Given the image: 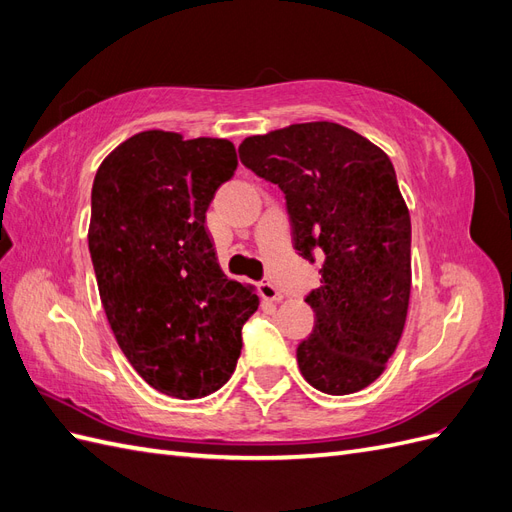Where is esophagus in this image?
I'll use <instances>...</instances> for the list:
<instances>
[{"instance_id": "34e87169", "label": "esophagus", "mask_w": 512, "mask_h": 512, "mask_svg": "<svg viewBox=\"0 0 512 512\" xmlns=\"http://www.w3.org/2000/svg\"><path fill=\"white\" fill-rule=\"evenodd\" d=\"M258 290H260V297L267 299V301H273V303H280L284 299V294L277 290L275 284L271 282H260L258 284Z\"/></svg>"}]
</instances>
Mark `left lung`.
<instances>
[{"mask_svg": "<svg viewBox=\"0 0 512 512\" xmlns=\"http://www.w3.org/2000/svg\"><path fill=\"white\" fill-rule=\"evenodd\" d=\"M239 158L280 185L294 250L322 262L305 299L314 331L297 348L301 376L327 395L365 389L393 356L410 303V211L393 162L333 121L247 136Z\"/></svg>", "mask_w": 512, "mask_h": 512, "instance_id": "1", "label": "left lung"}]
</instances>
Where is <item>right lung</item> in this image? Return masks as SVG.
<instances>
[{
    "instance_id": "obj_1",
    "label": "right lung",
    "mask_w": 512,
    "mask_h": 512,
    "mask_svg": "<svg viewBox=\"0 0 512 512\" xmlns=\"http://www.w3.org/2000/svg\"><path fill=\"white\" fill-rule=\"evenodd\" d=\"M237 164L226 138L145 130L108 153L91 188L87 239L108 324L136 374L177 399L228 382L258 309L256 288L228 280L205 228Z\"/></svg>"
}]
</instances>
